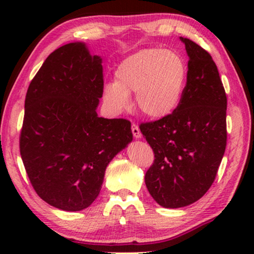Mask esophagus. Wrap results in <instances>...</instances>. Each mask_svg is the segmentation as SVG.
<instances>
[{
    "instance_id": "obj_1",
    "label": "esophagus",
    "mask_w": 254,
    "mask_h": 254,
    "mask_svg": "<svg viewBox=\"0 0 254 254\" xmlns=\"http://www.w3.org/2000/svg\"><path fill=\"white\" fill-rule=\"evenodd\" d=\"M131 133H133L135 138H141V136H142L140 128H138L137 125H135V124L131 125Z\"/></svg>"
}]
</instances>
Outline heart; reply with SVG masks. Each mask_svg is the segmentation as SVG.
Segmentation results:
<instances>
[{
	"instance_id": "heart-1",
	"label": "heart",
	"mask_w": 254,
	"mask_h": 254,
	"mask_svg": "<svg viewBox=\"0 0 254 254\" xmlns=\"http://www.w3.org/2000/svg\"><path fill=\"white\" fill-rule=\"evenodd\" d=\"M116 82L106 83L104 102L114 112L130 106L129 93L142 114L150 119L171 116L182 103L187 82L184 59L173 51L152 47L125 58L114 71Z\"/></svg>"
}]
</instances>
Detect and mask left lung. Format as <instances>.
<instances>
[{
  "instance_id": "8db88e82",
  "label": "left lung",
  "mask_w": 254,
  "mask_h": 254,
  "mask_svg": "<svg viewBox=\"0 0 254 254\" xmlns=\"http://www.w3.org/2000/svg\"><path fill=\"white\" fill-rule=\"evenodd\" d=\"M190 60L182 103L171 116L141 124L155 161L144 182L159 206L180 208L202 197L227 145V96L210 54L180 37Z\"/></svg>"
}]
</instances>
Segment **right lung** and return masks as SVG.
Segmentation results:
<instances>
[{
    "label": "right lung",
    "instance_id": "obj_1",
    "mask_svg": "<svg viewBox=\"0 0 254 254\" xmlns=\"http://www.w3.org/2000/svg\"><path fill=\"white\" fill-rule=\"evenodd\" d=\"M102 59L84 43L55 50L30 83L19 137L34 190L58 209L88 208L114 156L133 141L126 119L98 117Z\"/></svg>",
    "mask_w": 254,
    "mask_h": 254
}]
</instances>
